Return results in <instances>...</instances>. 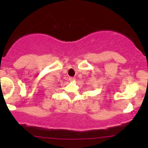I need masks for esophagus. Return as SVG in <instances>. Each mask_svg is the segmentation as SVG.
I'll list each match as a JSON object with an SVG mask.
<instances>
[{"label": "esophagus", "mask_w": 148, "mask_h": 148, "mask_svg": "<svg viewBox=\"0 0 148 148\" xmlns=\"http://www.w3.org/2000/svg\"><path fill=\"white\" fill-rule=\"evenodd\" d=\"M69 80L70 82H73L75 80V78H74V77H69Z\"/></svg>", "instance_id": "1"}]
</instances>
